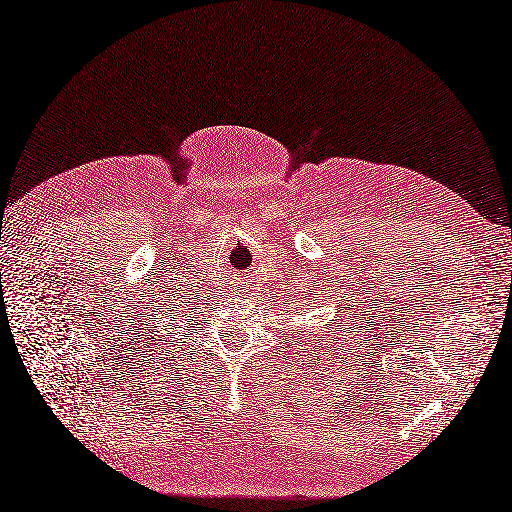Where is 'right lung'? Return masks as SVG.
<instances>
[{"mask_svg": "<svg viewBox=\"0 0 512 512\" xmlns=\"http://www.w3.org/2000/svg\"><path fill=\"white\" fill-rule=\"evenodd\" d=\"M182 310H186V308H182Z\"/></svg>", "mask_w": 512, "mask_h": 512, "instance_id": "obj_1", "label": "right lung"}]
</instances>
